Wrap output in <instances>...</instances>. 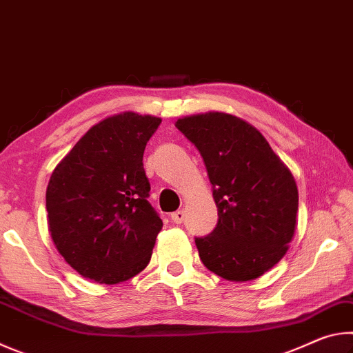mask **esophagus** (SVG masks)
Wrapping results in <instances>:
<instances>
[{
    "mask_svg": "<svg viewBox=\"0 0 353 353\" xmlns=\"http://www.w3.org/2000/svg\"><path fill=\"white\" fill-rule=\"evenodd\" d=\"M183 218H185V212L183 210H177L174 213H171L172 223H176V224H181L182 221H183Z\"/></svg>",
    "mask_w": 353,
    "mask_h": 353,
    "instance_id": "1",
    "label": "esophagus"
}]
</instances>
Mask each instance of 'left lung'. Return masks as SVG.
<instances>
[{
    "instance_id": "8db88e82",
    "label": "left lung",
    "mask_w": 353,
    "mask_h": 353,
    "mask_svg": "<svg viewBox=\"0 0 353 353\" xmlns=\"http://www.w3.org/2000/svg\"><path fill=\"white\" fill-rule=\"evenodd\" d=\"M204 159L218 224L196 238L208 271L230 282L263 276L283 259L297 224L294 177L252 124L224 112L179 118Z\"/></svg>"
}]
</instances>
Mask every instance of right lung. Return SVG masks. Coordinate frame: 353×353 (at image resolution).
Returning a JSON list of instances; mask_svg holds the SVG:
<instances>
[{
    "label": "right lung",
    "mask_w": 353,
    "mask_h": 353,
    "mask_svg": "<svg viewBox=\"0 0 353 353\" xmlns=\"http://www.w3.org/2000/svg\"><path fill=\"white\" fill-rule=\"evenodd\" d=\"M160 123L135 112L107 117L52 171L48 227L59 254L82 277L115 285L151 260L163 223L146 199L143 152Z\"/></svg>",
    "instance_id": "add662e5"
}]
</instances>
